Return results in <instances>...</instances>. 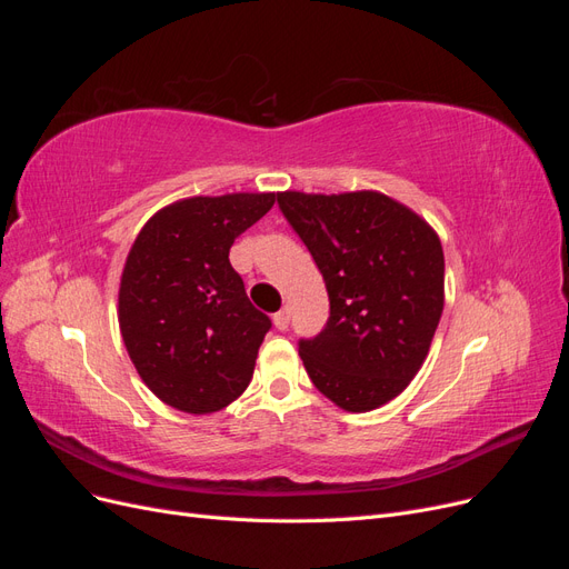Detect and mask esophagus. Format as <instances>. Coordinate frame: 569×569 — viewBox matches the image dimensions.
Instances as JSON below:
<instances>
[{"mask_svg": "<svg viewBox=\"0 0 569 569\" xmlns=\"http://www.w3.org/2000/svg\"><path fill=\"white\" fill-rule=\"evenodd\" d=\"M272 322H274V327H278L280 332H284L287 327H289V308H282V311H278L272 316Z\"/></svg>", "mask_w": 569, "mask_h": 569, "instance_id": "34e87169", "label": "esophagus"}]
</instances>
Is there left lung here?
Instances as JSON below:
<instances>
[{
    "label": "left lung",
    "instance_id": "1",
    "mask_svg": "<svg viewBox=\"0 0 569 569\" xmlns=\"http://www.w3.org/2000/svg\"><path fill=\"white\" fill-rule=\"evenodd\" d=\"M311 251L330 318L299 356L313 385L351 412L399 396L425 363L443 311V251L427 222L380 192H282Z\"/></svg>",
    "mask_w": 569,
    "mask_h": 569
}]
</instances>
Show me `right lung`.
Instances as JSON below:
<instances>
[{
	"instance_id": "1",
	"label": "right lung",
	"mask_w": 569,
	"mask_h": 569,
	"mask_svg": "<svg viewBox=\"0 0 569 569\" xmlns=\"http://www.w3.org/2000/svg\"><path fill=\"white\" fill-rule=\"evenodd\" d=\"M274 194L192 197L137 234L118 291V322L144 385L184 412H216L242 393L272 327L230 266L234 239Z\"/></svg>"
}]
</instances>
